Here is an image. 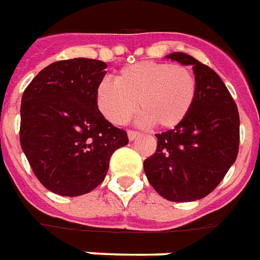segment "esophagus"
Masks as SVG:
<instances>
[{"mask_svg":"<svg viewBox=\"0 0 260 260\" xmlns=\"http://www.w3.org/2000/svg\"><path fill=\"white\" fill-rule=\"evenodd\" d=\"M127 136H128V140H130V141H133V140H136L137 137H140L141 133H140V132H136V130H128V132H127Z\"/></svg>","mask_w":260,"mask_h":260,"instance_id":"obj_1","label":"esophagus"}]
</instances>
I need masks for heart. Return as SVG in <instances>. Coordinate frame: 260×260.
<instances>
[{
  "label": "heart",
  "mask_w": 260,
  "mask_h": 260,
  "mask_svg": "<svg viewBox=\"0 0 260 260\" xmlns=\"http://www.w3.org/2000/svg\"><path fill=\"white\" fill-rule=\"evenodd\" d=\"M198 92L190 68L159 61H141L121 70L116 82L102 81L96 102L115 124L127 121L137 109L143 119L159 128H172L185 119Z\"/></svg>",
  "instance_id": "obj_1"
}]
</instances>
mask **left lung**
<instances>
[{
	"mask_svg": "<svg viewBox=\"0 0 260 260\" xmlns=\"http://www.w3.org/2000/svg\"><path fill=\"white\" fill-rule=\"evenodd\" d=\"M167 58L193 66L198 92L185 119L156 134V151L144 161V171L167 200L194 202L213 192L237 159L238 108L211 68L185 53H171Z\"/></svg>",
	"mask_w": 260,
	"mask_h": 260,
	"instance_id": "1",
	"label": "left lung"
}]
</instances>
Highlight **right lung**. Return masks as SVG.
Segmentation results:
<instances>
[{"label":"right lung","mask_w":260,"mask_h":260,"mask_svg":"<svg viewBox=\"0 0 260 260\" xmlns=\"http://www.w3.org/2000/svg\"><path fill=\"white\" fill-rule=\"evenodd\" d=\"M108 66L92 58L43 68L22 95L21 147L33 174L50 192L81 196L108 174L112 154L127 133L98 109L96 91Z\"/></svg>","instance_id":"add662e5"}]
</instances>
